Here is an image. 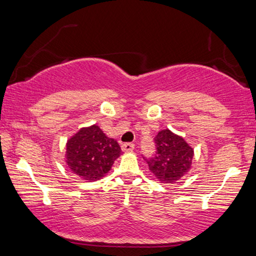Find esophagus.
<instances>
[{
  "label": "esophagus",
  "mask_w": 256,
  "mask_h": 256,
  "mask_svg": "<svg viewBox=\"0 0 256 256\" xmlns=\"http://www.w3.org/2000/svg\"><path fill=\"white\" fill-rule=\"evenodd\" d=\"M134 144H122V150L124 152H130V151H133Z\"/></svg>",
  "instance_id": "obj_1"
}]
</instances>
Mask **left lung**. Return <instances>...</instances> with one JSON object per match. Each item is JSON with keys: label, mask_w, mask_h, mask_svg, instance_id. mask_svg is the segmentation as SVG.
Listing matches in <instances>:
<instances>
[{"label": "left lung", "mask_w": 256, "mask_h": 256, "mask_svg": "<svg viewBox=\"0 0 256 256\" xmlns=\"http://www.w3.org/2000/svg\"><path fill=\"white\" fill-rule=\"evenodd\" d=\"M154 154L150 158L144 157V159L159 182L175 183L190 168L193 149L183 138L176 136L170 130L160 131L154 138Z\"/></svg>", "instance_id": "8db88e82"}]
</instances>
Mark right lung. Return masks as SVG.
Returning <instances> with one entry per match:
<instances>
[{"label": "right lung", "instance_id": "obj_1", "mask_svg": "<svg viewBox=\"0 0 256 256\" xmlns=\"http://www.w3.org/2000/svg\"><path fill=\"white\" fill-rule=\"evenodd\" d=\"M120 154L118 142L107 138L97 125L81 128L66 144L68 166L89 182L105 176Z\"/></svg>", "mask_w": 256, "mask_h": 256}]
</instances>
